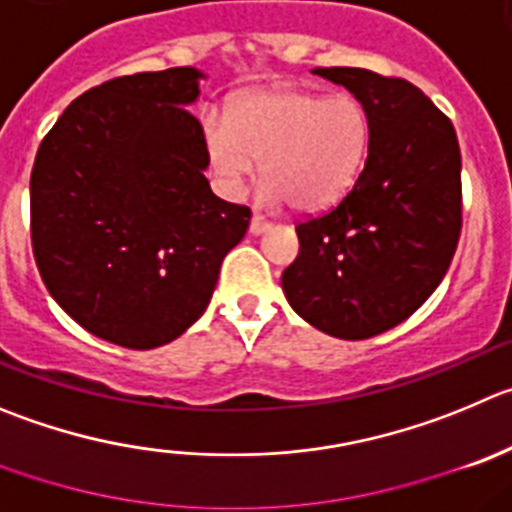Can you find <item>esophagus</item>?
<instances>
[{
    "instance_id": "34e87169",
    "label": "esophagus",
    "mask_w": 512,
    "mask_h": 512,
    "mask_svg": "<svg viewBox=\"0 0 512 512\" xmlns=\"http://www.w3.org/2000/svg\"><path fill=\"white\" fill-rule=\"evenodd\" d=\"M270 227H272V224L267 222V219H262L260 214H255V217L250 219V232L252 234H262V232H267Z\"/></svg>"
}]
</instances>
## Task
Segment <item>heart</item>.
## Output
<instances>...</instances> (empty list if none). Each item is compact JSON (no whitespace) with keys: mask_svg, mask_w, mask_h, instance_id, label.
<instances>
[{"mask_svg":"<svg viewBox=\"0 0 512 512\" xmlns=\"http://www.w3.org/2000/svg\"><path fill=\"white\" fill-rule=\"evenodd\" d=\"M371 126L353 95L270 88L245 95L232 113L204 118V141L219 186L240 194L262 159V202L288 199L298 212H323L346 197L369 154Z\"/></svg>","mask_w":512,"mask_h":512,"instance_id":"b5f03b06","label":"heart"}]
</instances>
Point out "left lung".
<instances>
[{
  "mask_svg": "<svg viewBox=\"0 0 512 512\" xmlns=\"http://www.w3.org/2000/svg\"><path fill=\"white\" fill-rule=\"evenodd\" d=\"M366 108L364 171L326 214L295 227L283 272L295 313L328 336L361 341L407 321L434 293L462 229L455 126L409 80L364 68H315Z\"/></svg>",
  "mask_w": 512,
  "mask_h": 512,
  "instance_id": "1",
  "label": "left lung"
}]
</instances>
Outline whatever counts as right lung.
Instances as JSON below:
<instances>
[{"label": "right lung", "mask_w": 512, "mask_h": 512, "mask_svg": "<svg viewBox=\"0 0 512 512\" xmlns=\"http://www.w3.org/2000/svg\"><path fill=\"white\" fill-rule=\"evenodd\" d=\"M197 68L90 88L42 138L30 176L32 252L55 303L123 348L164 346L207 310L250 209L209 186Z\"/></svg>", "instance_id": "add662e5"}]
</instances>
